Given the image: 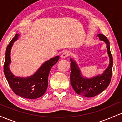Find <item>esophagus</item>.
Segmentation results:
<instances>
[{"instance_id":"34e87169","label":"esophagus","mask_w":122,"mask_h":122,"mask_svg":"<svg viewBox=\"0 0 122 122\" xmlns=\"http://www.w3.org/2000/svg\"><path fill=\"white\" fill-rule=\"evenodd\" d=\"M69 56V52L68 51H65L62 53V54L61 55V57L62 58H65L66 57H68Z\"/></svg>"}]
</instances>
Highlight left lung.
Wrapping results in <instances>:
<instances>
[{
    "instance_id": "1",
    "label": "left lung",
    "mask_w": 122,
    "mask_h": 122,
    "mask_svg": "<svg viewBox=\"0 0 122 122\" xmlns=\"http://www.w3.org/2000/svg\"><path fill=\"white\" fill-rule=\"evenodd\" d=\"M97 37L107 45V53L110 58L108 66L103 74L97 75L91 79L84 77L77 63L72 58H71V72L70 77L71 85L77 94L86 97H93L106 89L110 83L112 73L113 59L110 51L109 41L102 34H97Z\"/></svg>"
}]
</instances>
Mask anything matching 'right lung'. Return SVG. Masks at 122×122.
Listing matches in <instances>:
<instances>
[{"label":"right lung","mask_w":122,"mask_h":122,"mask_svg":"<svg viewBox=\"0 0 122 122\" xmlns=\"http://www.w3.org/2000/svg\"><path fill=\"white\" fill-rule=\"evenodd\" d=\"M18 34H15L7 47L4 73L12 91L16 95L26 99H37L42 96L46 91L50 69L58 62L60 57L56 56L46 61L34 75L30 77L24 78L15 76L10 70L9 65L11 63V49L13 43L18 40Z\"/></svg>","instance_id":"right-lung-1"}]
</instances>
